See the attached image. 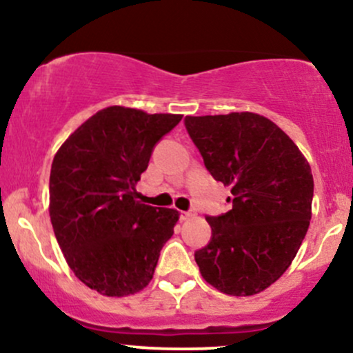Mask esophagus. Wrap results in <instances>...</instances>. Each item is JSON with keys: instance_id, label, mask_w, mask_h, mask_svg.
Instances as JSON below:
<instances>
[{"instance_id": "34e87169", "label": "esophagus", "mask_w": 353, "mask_h": 353, "mask_svg": "<svg viewBox=\"0 0 353 353\" xmlns=\"http://www.w3.org/2000/svg\"><path fill=\"white\" fill-rule=\"evenodd\" d=\"M194 216H196V214L190 212V210H188V212H185V210H182V212H181V221H188V219L194 217Z\"/></svg>"}]
</instances>
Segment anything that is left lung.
Masks as SVG:
<instances>
[{
    "label": "left lung",
    "instance_id": "left-lung-1",
    "mask_svg": "<svg viewBox=\"0 0 353 353\" xmlns=\"http://www.w3.org/2000/svg\"><path fill=\"white\" fill-rule=\"evenodd\" d=\"M184 121L208 171L234 196L229 212L205 219L212 239L194 254L201 275L228 295L262 292L289 269L309 229L310 165L277 124L255 112Z\"/></svg>",
    "mask_w": 353,
    "mask_h": 353
}]
</instances>
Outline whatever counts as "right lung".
Wrapping results in <instances>:
<instances>
[{"label": "right lung", "mask_w": 353, "mask_h": 353, "mask_svg": "<svg viewBox=\"0 0 353 353\" xmlns=\"http://www.w3.org/2000/svg\"><path fill=\"white\" fill-rule=\"evenodd\" d=\"M182 114L109 106L84 121L56 152L50 217L70 269L84 285L125 297L151 282L179 221L176 209L136 201L152 148Z\"/></svg>", "instance_id": "obj_1"}]
</instances>
